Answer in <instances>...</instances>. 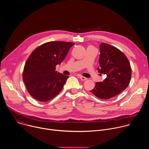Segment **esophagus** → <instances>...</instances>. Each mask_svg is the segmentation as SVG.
Masks as SVG:
<instances>
[{"mask_svg": "<svg viewBox=\"0 0 149 149\" xmlns=\"http://www.w3.org/2000/svg\"><path fill=\"white\" fill-rule=\"evenodd\" d=\"M79 78H80V79H81V80H82V81H85V80L87 79L86 78H85V77H83V76H80Z\"/></svg>", "mask_w": 149, "mask_h": 149, "instance_id": "obj_1", "label": "esophagus"}]
</instances>
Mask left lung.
<instances>
[{"instance_id":"8db88e82","label":"left lung","mask_w":149,"mask_h":149,"mask_svg":"<svg viewBox=\"0 0 149 149\" xmlns=\"http://www.w3.org/2000/svg\"><path fill=\"white\" fill-rule=\"evenodd\" d=\"M100 74L107 75L102 82H98L90 92L102 100H108L120 93L128 86L132 76V69L126 56L116 47L107 43L100 45Z\"/></svg>"}]
</instances>
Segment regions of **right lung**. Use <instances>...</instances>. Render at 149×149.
<instances>
[{"instance_id":"right-lung-1","label":"right lung","mask_w":149,"mask_h":149,"mask_svg":"<svg viewBox=\"0 0 149 149\" xmlns=\"http://www.w3.org/2000/svg\"><path fill=\"white\" fill-rule=\"evenodd\" d=\"M75 44L49 41L37 47L27 58L23 71V80L29 94L36 100L47 102L63 89L68 76L57 71Z\"/></svg>"}]
</instances>
